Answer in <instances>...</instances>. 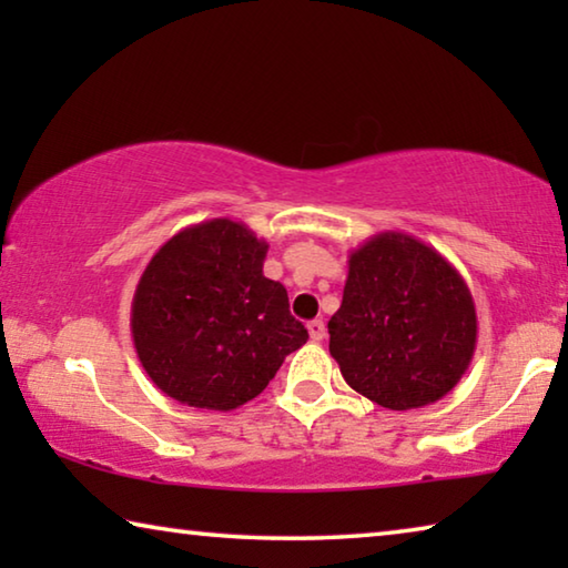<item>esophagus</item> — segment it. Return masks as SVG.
<instances>
[{
    "instance_id": "obj_1",
    "label": "esophagus",
    "mask_w": 568,
    "mask_h": 568,
    "mask_svg": "<svg viewBox=\"0 0 568 568\" xmlns=\"http://www.w3.org/2000/svg\"><path fill=\"white\" fill-rule=\"evenodd\" d=\"M307 333H311V341L321 343L325 338V323L323 321H311V323H307Z\"/></svg>"
}]
</instances>
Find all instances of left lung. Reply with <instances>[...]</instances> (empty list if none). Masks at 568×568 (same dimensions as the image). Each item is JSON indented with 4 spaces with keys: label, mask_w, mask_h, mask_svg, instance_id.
<instances>
[{
    "label": "left lung",
    "mask_w": 568,
    "mask_h": 568,
    "mask_svg": "<svg viewBox=\"0 0 568 568\" xmlns=\"http://www.w3.org/2000/svg\"><path fill=\"white\" fill-rule=\"evenodd\" d=\"M345 383L390 410L436 403L476 351V305L436 247L386 230L348 255L343 303L328 323Z\"/></svg>",
    "instance_id": "8db88e82"
}]
</instances>
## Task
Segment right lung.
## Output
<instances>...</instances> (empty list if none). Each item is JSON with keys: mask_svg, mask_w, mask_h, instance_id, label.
I'll return each instance as SVG.
<instances>
[{"mask_svg": "<svg viewBox=\"0 0 568 568\" xmlns=\"http://www.w3.org/2000/svg\"><path fill=\"white\" fill-rule=\"evenodd\" d=\"M267 243L245 223L182 227L134 287L130 328L142 368L172 400L233 410L261 396L307 331L263 275Z\"/></svg>", "mask_w": 568, "mask_h": 568, "instance_id": "add662e5", "label": "right lung"}]
</instances>
